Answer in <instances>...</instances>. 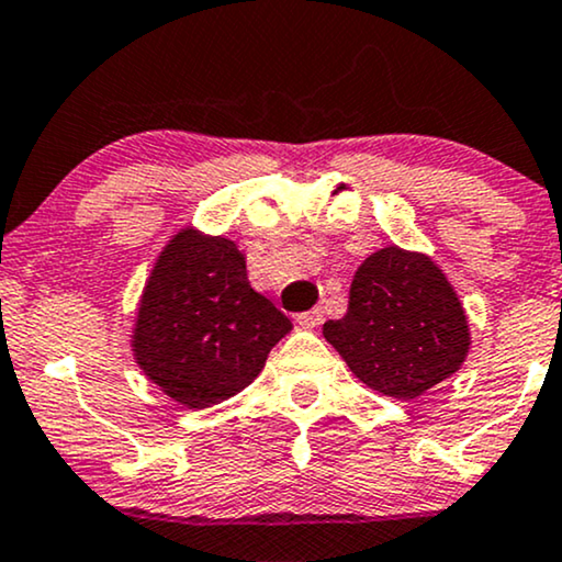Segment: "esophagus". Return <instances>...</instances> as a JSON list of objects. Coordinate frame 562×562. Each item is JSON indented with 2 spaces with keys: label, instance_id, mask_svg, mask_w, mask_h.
<instances>
[{
  "label": "esophagus",
  "instance_id": "esophagus-1",
  "mask_svg": "<svg viewBox=\"0 0 562 562\" xmlns=\"http://www.w3.org/2000/svg\"><path fill=\"white\" fill-rule=\"evenodd\" d=\"M295 319H299L301 327L314 329V327H319V324L324 322V308L316 306V308H311V311H303V314L295 316Z\"/></svg>",
  "mask_w": 562,
  "mask_h": 562
}]
</instances>
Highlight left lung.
<instances>
[{
  "label": "left lung",
  "instance_id": "1",
  "mask_svg": "<svg viewBox=\"0 0 562 562\" xmlns=\"http://www.w3.org/2000/svg\"><path fill=\"white\" fill-rule=\"evenodd\" d=\"M324 337L367 387L414 401L461 369L471 333L442 269L427 254L380 248L350 282L348 314Z\"/></svg>",
  "mask_w": 562,
  "mask_h": 562
}]
</instances>
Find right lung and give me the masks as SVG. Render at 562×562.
Segmentation results:
<instances>
[{
	"mask_svg": "<svg viewBox=\"0 0 562 562\" xmlns=\"http://www.w3.org/2000/svg\"><path fill=\"white\" fill-rule=\"evenodd\" d=\"M293 324L248 282L229 238L186 227L161 248L133 329V356L167 397L209 408L261 374Z\"/></svg>",
	"mask_w": 562,
	"mask_h": 562,
	"instance_id": "add662e5",
	"label": "right lung"
}]
</instances>
